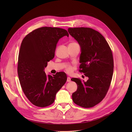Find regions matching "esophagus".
Listing matches in <instances>:
<instances>
[{
  "mask_svg": "<svg viewBox=\"0 0 132 132\" xmlns=\"http://www.w3.org/2000/svg\"><path fill=\"white\" fill-rule=\"evenodd\" d=\"M71 78L70 77H68L67 79V82H71Z\"/></svg>",
  "mask_w": 132,
  "mask_h": 132,
  "instance_id": "34e87169",
  "label": "esophagus"
}]
</instances>
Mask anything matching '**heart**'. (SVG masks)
<instances>
[{"mask_svg":"<svg viewBox=\"0 0 132 132\" xmlns=\"http://www.w3.org/2000/svg\"><path fill=\"white\" fill-rule=\"evenodd\" d=\"M72 70V68L71 66H67L66 67V71L68 72H71Z\"/></svg>","mask_w":132,"mask_h":132,"instance_id":"heart-1","label":"heart"}]
</instances>
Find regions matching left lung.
<instances>
[{
  "mask_svg": "<svg viewBox=\"0 0 132 132\" xmlns=\"http://www.w3.org/2000/svg\"><path fill=\"white\" fill-rule=\"evenodd\" d=\"M68 31L81 48L79 71L88 78L86 82L71 79L78 86L72 99L78 105L92 108L105 97L110 87L114 67L112 53L105 38L97 31L81 27L68 28Z\"/></svg>",
  "mask_w": 132,
  "mask_h": 132,
  "instance_id": "obj_1",
  "label": "left lung"
}]
</instances>
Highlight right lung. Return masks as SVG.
<instances>
[{
    "instance_id": "1",
    "label": "right lung",
    "mask_w": 132,
    "mask_h": 132,
    "mask_svg": "<svg viewBox=\"0 0 132 132\" xmlns=\"http://www.w3.org/2000/svg\"><path fill=\"white\" fill-rule=\"evenodd\" d=\"M69 34L59 28L41 27L23 38L18 58V73L21 86L34 105L46 107L54 102L57 93L67 81L64 72L46 75L47 62L54 57L59 40Z\"/></svg>"
}]
</instances>
